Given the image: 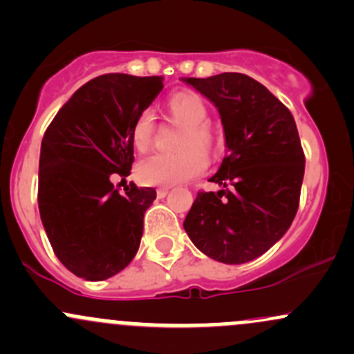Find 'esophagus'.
Here are the masks:
<instances>
[{
    "label": "esophagus",
    "mask_w": 354,
    "mask_h": 354,
    "mask_svg": "<svg viewBox=\"0 0 354 354\" xmlns=\"http://www.w3.org/2000/svg\"><path fill=\"white\" fill-rule=\"evenodd\" d=\"M167 194H169V188H159V190H157V197L159 198H164Z\"/></svg>",
    "instance_id": "esophagus-1"
}]
</instances>
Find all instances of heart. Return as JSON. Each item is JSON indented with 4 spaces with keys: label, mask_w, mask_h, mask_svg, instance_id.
I'll return each instance as SVG.
<instances>
[{
    "label": "heart",
    "mask_w": 354,
    "mask_h": 354,
    "mask_svg": "<svg viewBox=\"0 0 354 354\" xmlns=\"http://www.w3.org/2000/svg\"><path fill=\"white\" fill-rule=\"evenodd\" d=\"M167 111L176 123L183 124L178 140V154H152L137 166V176L142 183L154 187H173L185 183L203 173L207 162L202 151L216 154L219 137L207 123V102L195 92H178L167 101ZM131 144L135 151L147 152L154 142V118L151 111L138 114L131 127Z\"/></svg>",
    "instance_id": "1"
}]
</instances>
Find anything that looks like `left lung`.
I'll list each match as a JSON object with an SVG mask.
<instances>
[{"label": "left lung", "mask_w": 354, "mask_h": 354, "mask_svg": "<svg viewBox=\"0 0 354 354\" xmlns=\"http://www.w3.org/2000/svg\"><path fill=\"white\" fill-rule=\"evenodd\" d=\"M216 106L226 157L209 181L217 194H198L183 227L202 253L238 266L263 255L296 216L305 156L289 109L243 73L180 78Z\"/></svg>", "instance_id": "left-lung-1"}]
</instances>
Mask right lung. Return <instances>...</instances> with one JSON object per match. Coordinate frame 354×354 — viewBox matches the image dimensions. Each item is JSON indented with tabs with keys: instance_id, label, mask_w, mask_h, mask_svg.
Wrapping results in <instances>:
<instances>
[{
	"instance_id": "1",
	"label": "right lung",
	"mask_w": 354,
	"mask_h": 354,
	"mask_svg": "<svg viewBox=\"0 0 354 354\" xmlns=\"http://www.w3.org/2000/svg\"><path fill=\"white\" fill-rule=\"evenodd\" d=\"M162 77L109 73L82 85L51 121L39 157V212L59 262L85 281L116 276L137 255L154 188H114L133 162L131 127Z\"/></svg>"
}]
</instances>
